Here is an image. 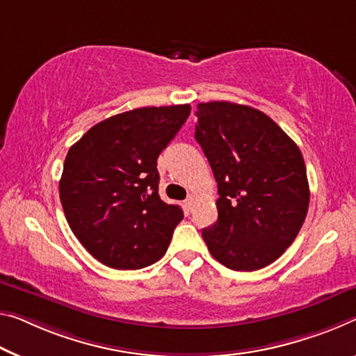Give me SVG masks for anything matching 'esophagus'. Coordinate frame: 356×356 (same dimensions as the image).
Returning <instances> with one entry per match:
<instances>
[{"mask_svg": "<svg viewBox=\"0 0 356 356\" xmlns=\"http://www.w3.org/2000/svg\"><path fill=\"white\" fill-rule=\"evenodd\" d=\"M194 195H189L188 197V199H186L184 200V205H186V209H188V210H191V209H193V205H194Z\"/></svg>", "mask_w": 356, "mask_h": 356, "instance_id": "34e87169", "label": "esophagus"}]
</instances>
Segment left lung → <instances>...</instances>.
I'll list each match as a JSON object with an SVG mask.
<instances>
[{"label": "left lung", "instance_id": "left-lung-1", "mask_svg": "<svg viewBox=\"0 0 356 356\" xmlns=\"http://www.w3.org/2000/svg\"><path fill=\"white\" fill-rule=\"evenodd\" d=\"M195 140L218 183V221L202 231L213 258L232 270L272 264L294 242L310 191L298 145L259 109L197 105Z\"/></svg>", "mask_w": 356, "mask_h": 356}]
</instances>
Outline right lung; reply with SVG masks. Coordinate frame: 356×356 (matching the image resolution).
<instances>
[{"label": "right lung", "mask_w": 356, "mask_h": 356, "mask_svg": "<svg viewBox=\"0 0 356 356\" xmlns=\"http://www.w3.org/2000/svg\"><path fill=\"white\" fill-rule=\"evenodd\" d=\"M189 113V105L132 109L95 124L70 147L60 200L71 231L102 264L135 270L165 254L184 215L159 197L157 157Z\"/></svg>", "instance_id": "right-lung-1"}]
</instances>
